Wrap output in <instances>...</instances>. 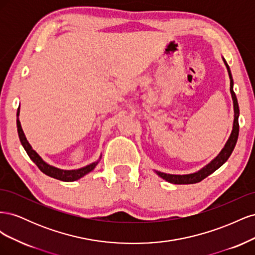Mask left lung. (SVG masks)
Masks as SVG:
<instances>
[{
    "mask_svg": "<svg viewBox=\"0 0 255 255\" xmlns=\"http://www.w3.org/2000/svg\"><path fill=\"white\" fill-rule=\"evenodd\" d=\"M223 63H225L227 70L229 73V78H230V92L231 96H232V100H233V107H234V120H233V127H232V132H231L228 140L226 142V144L223 145V148L221 149V151L218 153L217 156H215L210 163L207 165H205L204 167H202L200 170L192 172V173H188V174H170V173H165V172H160L157 170H154L158 176H160L161 179H164L165 181L172 183V184H195V183H199L201 182L203 179H205L206 176H208L210 174H212L213 172H215L217 169H219L226 161L229 159V157L232 154L236 142H237V138H238V133H239V126H238V117H239V107H238V102H237V98L235 92L233 90L234 87V82H233V78H232V73H231L230 67L228 65V63L226 61V59L222 57Z\"/></svg>",
    "mask_w": 255,
    "mask_h": 255,
    "instance_id": "obj_1",
    "label": "left lung"
}]
</instances>
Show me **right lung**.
I'll use <instances>...</instances> for the list:
<instances>
[{
    "instance_id": "add662e5",
    "label": "right lung",
    "mask_w": 255,
    "mask_h": 255,
    "mask_svg": "<svg viewBox=\"0 0 255 255\" xmlns=\"http://www.w3.org/2000/svg\"><path fill=\"white\" fill-rule=\"evenodd\" d=\"M19 115H20V106L18 107V111H17V128H18V135H19V139L21 141V144L23 145V148H24V150L26 151L29 158L34 161V163L37 165V167L39 168L44 174H47L51 177H54V179L64 181V182L78 181L81 179V177L85 176L94 170L96 166L99 164V161L101 160L102 154L100 155L99 159L94 161V163H91L87 166H84L79 169H71V170H65V169H60L55 166L50 165L33 149V146L30 145L29 142L27 141L25 134H24V132H23L22 127H21V122L19 120Z\"/></svg>"
}]
</instances>
